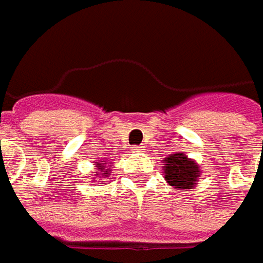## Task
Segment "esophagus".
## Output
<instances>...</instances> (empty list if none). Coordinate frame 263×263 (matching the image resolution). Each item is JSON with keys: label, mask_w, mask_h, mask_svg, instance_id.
Here are the masks:
<instances>
[{"label": "esophagus", "mask_w": 263, "mask_h": 263, "mask_svg": "<svg viewBox=\"0 0 263 263\" xmlns=\"http://www.w3.org/2000/svg\"><path fill=\"white\" fill-rule=\"evenodd\" d=\"M141 149H142L141 145H134V147H132V151H134V153H140Z\"/></svg>", "instance_id": "esophagus-1"}]
</instances>
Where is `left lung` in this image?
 Here are the masks:
<instances>
[{
	"label": "left lung",
	"mask_w": 263,
	"mask_h": 263,
	"mask_svg": "<svg viewBox=\"0 0 263 263\" xmlns=\"http://www.w3.org/2000/svg\"><path fill=\"white\" fill-rule=\"evenodd\" d=\"M199 173L196 161L187 159L183 153L170 154L164 160V179L176 189H191L201 176Z\"/></svg>",
	"instance_id": "8db88e82"
}]
</instances>
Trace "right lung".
Returning <instances> with one entry per match:
<instances>
[{
    "instance_id": "add662e5",
    "label": "right lung",
    "mask_w": 263,
    "mask_h": 263,
    "mask_svg": "<svg viewBox=\"0 0 263 263\" xmlns=\"http://www.w3.org/2000/svg\"><path fill=\"white\" fill-rule=\"evenodd\" d=\"M107 166V163H102V161H97V164H96V167H97V172H100V176H109L110 175V172H109V168H106ZM96 172V173H97Z\"/></svg>"
}]
</instances>
